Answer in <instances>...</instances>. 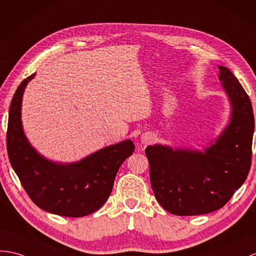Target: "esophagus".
<instances>
[{"label":"esophagus","mask_w":256,"mask_h":256,"mask_svg":"<svg viewBox=\"0 0 256 256\" xmlns=\"http://www.w3.org/2000/svg\"><path fill=\"white\" fill-rule=\"evenodd\" d=\"M152 140V138L150 135H145L142 138V142H144V144H148V142H150Z\"/></svg>","instance_id":"esophagus-1"}]
</instances>
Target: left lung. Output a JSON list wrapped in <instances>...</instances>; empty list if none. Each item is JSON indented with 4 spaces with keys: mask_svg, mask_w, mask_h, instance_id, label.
Here are the masks:
<instances>
[{
    "mask_svg": "<svg viewBox=\"0 0 256 256\" xmlns=\"http://www.w3.org/2000/svg\"><path fill=\"white\" fill-rule=\"evenodd\" d=\"M219 80L230 99L229 126L205 152L148 146L154 194L164 208L178 216L203 215L222 208L251 168L254 116L248 94L236 77L218 66Z\"/></svg>",
    "mask_w": 256,
    "mask_h": 256,
    "instance_id": "8db88e82",
    "label": "left lung"
}]
</instances>
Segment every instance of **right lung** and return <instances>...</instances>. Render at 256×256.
<instances>
[{"instance_id":"1","label":"right lung","mask_w":256,"mask_h":256,"mask_svg":"<svg viewBox=\"0 0 256 256\" xmlns=\"http://www.w3.org/2000/svg\"><path fill=\"white\" fill-rule=\"evenodd\" d=\"M34 76L20 82L10 102L6 133L10 164L24 190L41 210L65 217L89 215L108 200L118 168L135 146L126 140L68 164L51 162L40 156L24 135L20 121L24 89Z\"/></svg>"}]
</instances>
